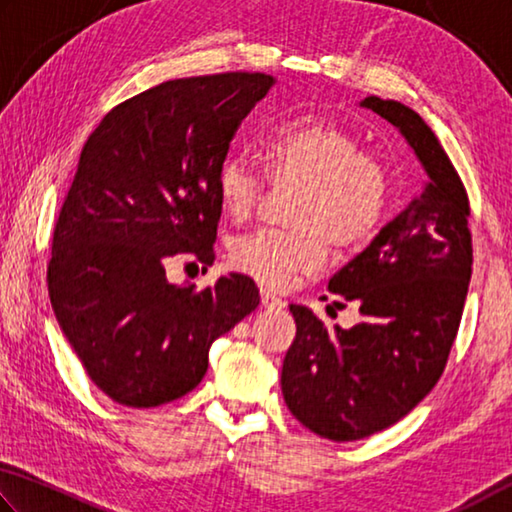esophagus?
I'll return each instance as SVG.
<instances>
[{
  "instance_id": "1",
  "label": "esophagus",
  "mask_w": 512,
  "mask_h": 512,
  "mask_svg": "<svg viewBox=\"0 0 512 512\" xmlns=\"http://www.w3.org/2000/svg\"><path fill=\"white\" fill-rule=\"evenodd\" d=\"M261 303L265 308H285V301L276 297L272 290H261Z\"/></svg>"
}]
</instances>
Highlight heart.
<instances>
[{"label": "heart", "mask_w": 512, "mask_h": 512, "mask_svg": "<svg viewBox=\"0 0 512 512\" xmlns=\"http://www.w3.org/2000/svg\"><path fill=\"white\" fill-rule=\"evenodd\" d=\"M263 159L276 184L301 188L288 213L294 229H263L233 242L229 263L236 272L265 288H288L297 276L324 267L328 245L348 254L380 229L389 202L387 170L335 123H283L265 139ZM263 191V177L245 157L222 161L215 193L229 220H249Z\"/></svg>", "instance_id": "obj_1"}]
</instances>
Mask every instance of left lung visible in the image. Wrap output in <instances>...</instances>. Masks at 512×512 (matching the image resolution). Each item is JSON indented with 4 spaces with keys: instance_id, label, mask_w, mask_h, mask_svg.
I'll return each mask as SVG.
<instances>
[{
    "instance_id": "left-lung-1",
    "label": "left lung",
    "mask_w": 512,
    "mask_h": 512,
    "mask_svg": "<svg viewBox=\"0 0 512 512\" xmlns=\"http://www.w3.org/2000/svg\"><path fill=\"white\" fill-rule=\"evenodd\" d=\"M387 119L429 182L328 290L360 306L353 328H326L290 306L297 337L281 371L285 405L330 441H360L405 418L443 375L472 276L470 202L432 128L398 101L360 103Z\"/></svg>"
}]
</instances>
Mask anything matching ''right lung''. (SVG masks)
Wrapping results in <instances>:
<instances>
[{"label":"right lung","instance_id":"obj_1","mask_svg":"<svg viewBox=\"0 0 512 512\" xmlns=\"http://www.w3.org/2000/svg\"><path fill=\"white\" fill-rule=\"evenodd\" d=\"M274 83L247 71L166 80L107 112L80 152L53 229L49 297L87 375L119 405L193 391L211 344L261 301L245 274L195 290L168 283L164 263L215 261V175Z\"/></svg>","mask_w":512,"mask_h":512}]
</instances>
